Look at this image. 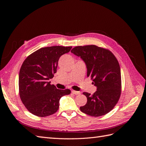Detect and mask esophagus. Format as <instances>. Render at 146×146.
<instances>
[{
	"label": "esophagus",
	"mask_w": 146,
	"mask_h": 146,
	"mask_svg": "<svg viewBox=\"0 0 146 146\" xmlns=\"http://www.w3.org/2000/svg\"><path fill=\"white\" fill-rule=\"evenodd\" d=\"M72 93L74 94H75V95H78V94H80V92L72 90Z\"/></svg>",
	"instance_id": "esophagus-1"
}]
</instances>
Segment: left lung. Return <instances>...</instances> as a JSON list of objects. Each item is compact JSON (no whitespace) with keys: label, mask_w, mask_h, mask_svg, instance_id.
Returning a JSON list of instances; mask_svg holds the SVG:
<instances>
[{"label":"left lung","mask_w":146,"mask_h":146,"mask_svg":"<svg viewBox=\"0 0 146 146\" xmlns=\"http://www.w3.org/2000/svg\"><path fill=\"white\" fill-rule=\"evenodd\" d=\"M71 52L80 57L87 68L97 91L91 95L83 92L87 103L81 111L98 117L109 113L116 105L121 93V74L119 64L111 52L95 45L77 46Z\"/></svg>","instance_id":"8db88e82"}]
</instances>
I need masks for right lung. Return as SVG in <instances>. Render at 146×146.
Listing matches in <instances>:
<instances>
[{
    "label": "right lung",
    "instance_id": "1",
    "mask_svg": "<svg viewBox=\"0 0 146 146\" xmlns=\"http://www.w3.org/2000/svg\"><path fill=\"white\" fill-rule=\"evenodd\" d=\"M71 48L42 47L27 56L22 64L19 74V96L26 108L34 115L45 117L56 113L61 97L70 93L68 89H57L49 80L56 72L60 57Z\"/></svg>",
    "mask_w": 146,
    "mask_h": 146
}]
</instances>
